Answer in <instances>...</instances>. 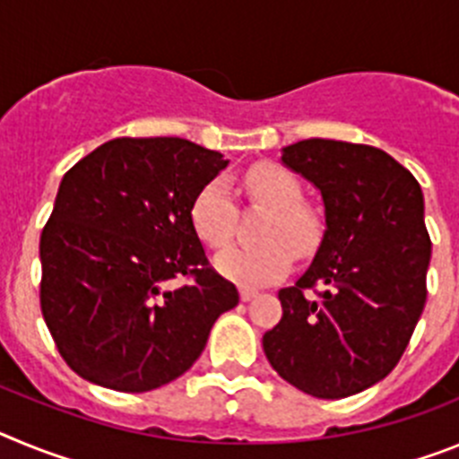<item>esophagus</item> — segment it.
I'll return each mask as SVG.
<instances>
[{
    "label": "esophagus",
    "mask_w": 459,
    "mask_h": 459,
    "mask_svg": "<svg viewBox=\"0 0 459 459\" xmlns=\"http://www.w3.org/2000/svg\"><path fill=\"white\" fill-rule=\"evenodd\" d=\"M238 296H241V301H243V303H248V301H253V299H257L259 291H255V290H241V291H238Z\"/></svg>",
    "instance_id": "34e87169"
}]
</instances>
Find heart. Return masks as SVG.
<instances>
[{
  "instance_id": "1",
  "label": "heart",
  "mask_w": 459,
  "mask_h": 459,
  "mask_svg": "<svg viewBox=\"0 0 459 459\" xmlns=\"http://www.w3.org/2000/svg\"><path fill=\"white\" fill-rule=\"evenodd\" d=\"M243 186L253 202L273 209L264 227L266 243L257 248H225L213 259V269L243 287L271 285L290 273L294 264L291 247L299 255L315 250L322 237V221L315 211L301 204V184L280 165H255L243 177ZM190 225L200 241L211 248H221L230 241L237 225V202L227 181L213 179L197 190L190 204Z\"/></svg>"
}]
</instances>
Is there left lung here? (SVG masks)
Masks as SVG:
<instances>
[{
  "label": "left lung",
  "instance_id": "1",
  "mask_svg": "<svg viewBox=\"0 0 459 459\" xmlns=\"http://www.w3.org/2000/svg\"><path fill=\"white\" fill-rule=\"evenodd\" d=\"M280 163L324 202V234L306 273L278 291L282 319L262 338L271 368L322 400L381 381L407 350L425 307L429 243L423 190L381 149L338 140L282 147ZM325 285L317 302L306 286Z\"/></svg>",
  "mask_w": 459,
  "mask_h": 459
}]
</instances>
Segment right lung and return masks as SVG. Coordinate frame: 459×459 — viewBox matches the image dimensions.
Returning a JSON list of instances; mask_svg holds the SVG:
<instances>
[{"label":"right lung","instance_id":"obj_1","mask_svg":"<svg viewBox=\"0 0 459 459\" xmlns=\"http://www.w3.org/2000/svg\"><path fill=\"white\" fill-rule=\"evenodd\" d=\"M230 160L181 137H117L64 174L40 234V310L82 379L144 393L190 370L238 303L190 225ZM193 274L190 286L171 282Z\"/></svg>","mask_w":459,"mask_h":459}]
</instances>
